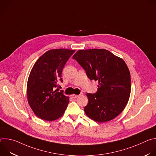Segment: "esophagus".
I'll use <instances>...</instances> for the list:
<instances>
[{"mask_svg":"<svg viewBox=\"0 0 156 156\" xmlns=\"http://www.w3.org/2000/svg\"><path fill=\"white\" fill-rule=\"evenodd\" d=\"M72 97L73 98H76L79 97V95H76V94H72Z\"/></svg>","mask_w":156,"mask_h":156,"instance_id":"obj_1","label":"esophagus"}]
</instances>
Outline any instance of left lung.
<instances>
[{
    "instance_id": "obj_1",
    "label": "left lung",
    "mask_w": 156,
    "mask_h": 156,
    "mask_svg": "<svg viewBox=\"0 0 156 156\" xmlns=\"http://www.w3.org/2000/svg\"><path fill=\"white\" fill-rule=\"evenodd\" d=\"M73 58L89 78L99 82L96 93L86 94V115L100 123L115 119L123 110L130 96V73L125 61L101 49L79 50Z\"/></svg>"
}]
</instances>
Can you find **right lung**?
Masks as SVG:
<instances>
[{
  "label": "right lung",
  "instance_id": "obj_1",
  "mask_svg": "<svg viewBox=\"0 0 156 156\" xmlns=\"http://www.w3.org/2000/svg\"><path fill=\"white\" fill-rule=\"evenodd\" d=\"M75 50L52 49L41 56L34 63L27 83L29 105L39 118L53 121L61 117L69 102L63 90L58 92V82L63 81L62 72Z\"/></svg>",
  "mask_w": 156,
  "mask_h": 156
}]
</instances>
